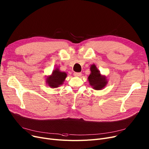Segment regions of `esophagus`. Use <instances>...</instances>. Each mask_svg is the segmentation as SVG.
<instances>
[{"label": "esophagus", "mask_w": 149, "mask_h": 149, "mask_svg": "<svg viewBox=\"0 0 149 149\" xmlns=\"http://www.w3.org/2000/svg\"><path fill=\"white\" fill-rule=\"evenodd\" d=\"M74 76H75V77H80L81 75H82V74L81 73H77V72H75V73H74Z\"/></svg>", "instance_id": "34e87169"}]
</instances>
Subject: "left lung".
Masks as SVG:
<instances>
[{
	"label": "left lung",
	"mask_w": 149,
	"mask_h": 149,
	"mask_svg": "<svg viewBox=\"0 0 149 149\" xmlns=\"http://www.w3.org/2000/svg\"><path fill=\"white\" fill-rule=\"evenodd\" d=\"M90 70L91 73L88 77V81L91 87L96 90L103 89L108 83L107 77L101 74L95 64L91 65Z\"/></svg>",
	"instance_id": "1"
}]
</instances>
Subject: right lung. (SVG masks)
I'll list each match as a JSON object with an SVG mask.
<instances>
[{
	"label": "right lung",
	"instance_id": "add662e5",
	"mask_svg": "<svg viewBox=\"0 0 149 149\" xmlns=\"http://www.w3.org/2000/svg\"><path fill=\"white\" fill-rule=\"evenodd\" d=\"M67 74L64 72H61L59 68L54 69L51 75L46 77V83L52 88L59 87L64 82Z\"/></svg>",
	"mask_w": 149,
	"mask_h": 149
}]
</instances>
